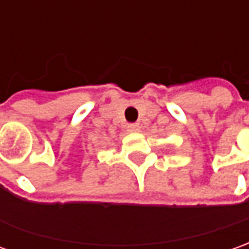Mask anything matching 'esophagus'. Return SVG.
Wrapping results in <instances>:
<instances>
[{
    "label": "esophagus",
    "mask_w": 249,
    "mask_h": 249,
    "mask_svg": "<svg viewBox=\"0 0 249 249\" xmlns=\"http://www.w3.org/2000/svg\"><path fill=\"white\" fill-rule=\"evenodd\" d=\"M128 131H129V132H139V131H140V125H139V124H129V125H128Z\"/></svg>",
    "instance_id": "1"
}]
</instances>
